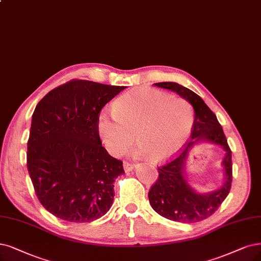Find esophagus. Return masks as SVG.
I'll return each instance as SVG.
<instances>
[{
    "label": "esophagus",
    "instance_id": "obj_1",
    "mask_svg": "<svg viewBox=\"0 0 261 261\" xmlns=\"http://www.w3.org/2000/svg\"><path fill=\"white\" fill-rule=\"evenodd\" d=\"M123 169L125 172H130L134 169V165L133 163H130L128 161H123Z\"/></svg>",
    "mask_w": 261,
    "mask_h": 261
}]
</instances>
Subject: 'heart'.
<instances>
[{
    "label": "heart",
    "mask_w": 261,
    "mask_h": 261,
    "mask_svg": "<svg viewBox=\"0 0 261 261\" xmlns=\"http://www.w3.org/2000/svg\"><path fill=\"white\" fill-rule=\"evenodd\" d=\"M194 123V111L181 98L156 89L138 88L120 95L114 111L103 110L98 118L100 137L108 150L118 155L133 142L139 153L163 160L176 152Z\"/></svg>",
    "instance_id": "b5f03b06"
}]
</instances>
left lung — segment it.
I'll use <instances>...</instances> for the list:
<instances>
[{
  "mask_svg": "<svg viewBox=\"0 0 261 261\" xmlns=\"http://www.w3.org/2000/svg\"><path fill=\"white\" fill-rule=\"evenodd\" d=\"M155 85L174 91L187 100L195 110V120L190 139L179 149V152L158 167L159 176L148 192L149 203L159 215L168 219L186 224L198 223L213 215L230 192L232 182V152L216 115L197 93L176 83L163 82ZM201 140L217 143L226 150L223 162L226 174L224 185L204 195H199L192 191L184 177L187 153L195 143Z\"/></svg>",
  "mask_w": 261,
  "mask_h": 261,
  "instance_id": "obj_1",
  "label": "left lung"
}]
</instances>
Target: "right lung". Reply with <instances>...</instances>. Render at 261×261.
I'll use <instances>...</instances> for the list:
<instances>
[{"label":"right lung","instance_id":"obj_1","mask_svg":"<svg viewBox=\"0 0 261 261\" xmlns=\"http://www.w3.org/2000/svg\"><path fill=\"white\" fill-rule=\"evenodd\" d=\"M124 86L72 80L48 92L32 115L27 167L36 197L56 217L89 223L106 214L124 173L99 136L101 110Z\"/></svg>","mask_w":261,"mask_h":261}]
</instances>
